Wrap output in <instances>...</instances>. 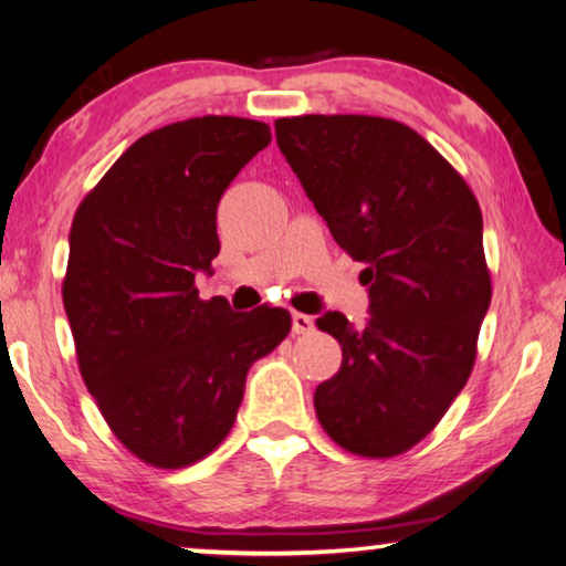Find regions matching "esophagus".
Returning a JSON list of instances; mask_svg holds the SVG:
<instances>
[{
    "label": "esophagus",
    "mask_w": 566,
    "mask_h": 566,
    "mask_svg": "<svg viewBox=\"0 0 566 566\" xmlns=\"http://www.w3.org/2000/svg\"><path fill=\"white\" fill-rule=\"evenodd\" d=\"M310 331H315V317L305 315V312H292V333L305 335Z\"/></svg>",
    "instance_id": "obj_1"
}]
</instances>
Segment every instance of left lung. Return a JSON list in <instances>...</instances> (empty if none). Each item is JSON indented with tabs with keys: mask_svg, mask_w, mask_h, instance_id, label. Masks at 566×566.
Segmentation results:
<instances>
[{
	"mask_svg": "<svg viewBox=\"0 0 566 566\" xmlns=\"http://www.w3.org/2000/svg\"><path fill=\"white\" fill-rule=\"evenodd\" d=\"M276 145L345 254L364 261L366 327L317 317L343 348L315 391L331 440L396 458L468 384L491 305L483 216L470 185L411 126L364 114L276 119Z\"/></svg>",
	"mask_w": 566,
	"mask_h": 566,
	"instance_id": "1",
	"label": "left lung"
}]
</instances>
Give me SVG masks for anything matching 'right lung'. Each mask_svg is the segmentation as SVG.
Segmentation results:
<instances>
[{
  "label": "right lung",
  "instance_id": "right-lung-1",
  "mask_svg": "<svg viewBox=\"0 0 566 566\" xmlns=\"http://www.w3.org/2000/svg\"><path fill=\"white\" fill-rule=\"evenodd\" d=\"M272 132L198 116L139 137L81 200L63 305L83 384L126 450L188 468L231 432L247 374L290 335L282 307L239 315L200 300L221 251L218 200Z\"/></svg>",
  "mask_w": 566,
  "mask_h": 566
}]
</instances>
